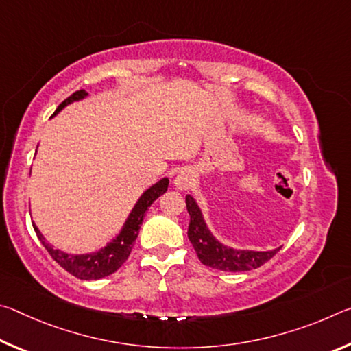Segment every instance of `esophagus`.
Wrapping results in <instances>:
<instances>
[{
    "mask_svg": "<svg viewBox=\"0 0 351 351\" xmlns=\"http://www.w3.org/2000/svg\"><path fill=\"white\" fill-rule=\"evenodd\" d=\"M193 181H195L193 170L184 169V170L180 171V173L176 175L173 184H175V187H176L178 190H187L189 187H192Z\"/></svg>",
    "mask_w": 351,
    "mask_h": 351,
    "instance_id": "esophagus-1",
    "label": "esophagus"
}]
</instances>
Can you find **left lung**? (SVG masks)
Returning <instances> with one entry per match:
<instances>
[{
	"instance_id": "obj_1",
	"label": "left lung",
	"mask_w": 351,
	"mask_h": 351,
	"mask_svg": "<svg viewBox=\"0 0 351 351\" xmlns=\"http://www.w3.org/2000/svg\"><path fill=\"white\" fill-rule=\"evenodd\" d=\"M186 206L190 215L187 237L197 251L201 263L206 266L229 272L251 271L260 268L261 265H265L280 251V247L272 249V251H249V249H234L226 246L212 235L199 206L190 195L186 197Z\"/></svg>"
}]
</instances>
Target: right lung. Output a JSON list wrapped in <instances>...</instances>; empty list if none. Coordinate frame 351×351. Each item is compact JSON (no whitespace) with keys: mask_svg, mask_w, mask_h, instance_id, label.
<instances>
[{"mask_svg":"<svg viewBox=\"0 0 351 351\" xmlns=\"http://www.w3.org/2000/svg\"><path fill=\"white\" fill-rule=\"evenodd\" d=\"M86 96L88 93L85 90L75 91L73 96H69L64 102L58 105L54 116L58 114L64 106L77 102V100L85 99ZM167 187L169 178H162V180H159L156 184H153L150 189H147L145 192L141 195V198L138 199V203L134 204L132 212H130L125 224L122 226L121 232H119L110 243H106V246L99 249L96 252L66 254L63 251H58V249H56L46 241V239L41 235L40 229L35 226V223H32L34 230L35 234H37L38 240L41 241V245L46 247L47 252H49L51 257L54 258L63 269H66L69 274L80 278V280H99V278H104L112 274V272H116L123 263H125L130 252H132V249L134 246V241L139 235V229L142 221H144L145 212L148 210V207L152 206L154 199L167 192Z\"/></svg>","mask_w":351,"mask_h":351,"instance_id":"1","label":"right lung"}]
</instances>
